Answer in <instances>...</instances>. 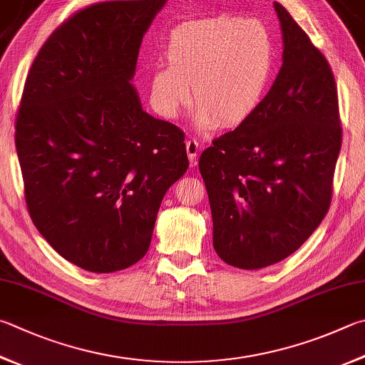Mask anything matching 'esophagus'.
I'll return each instance as SVG.
<instances>
[{"label": "esophagus", "instance_id": "1", "mask_svg": "<svg viewBox=\"0 0 365 365\" xmlns=\"http://www.w3.org/2000/svg\"><path fill=\"white\" fill-rule=\"evenodd\" d=\"M197 151H200V143L193 140V138H188V140H187V153H188L191 164H196Z\"/></svg>", "mask_w": 365, "mask_h": 365}]
</instances>
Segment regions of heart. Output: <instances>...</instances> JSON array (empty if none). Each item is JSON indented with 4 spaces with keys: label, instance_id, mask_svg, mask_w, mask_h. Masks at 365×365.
Segmentation results:
<instances>
[{
    "label": "heart",
    "instance_id": "1",
    "mask_svg": "<svg viewBox=\"0 0 365 365\" xmlns=\"http://www.w3.org/2000/svg\"><path fill=\"white\" fill-rule=\"evenodd\" d=\"M169 67L150 75V102L158 115L174 119L193 91L196 124L210 130L233 128L255 113L276 67V39L263 21L217 16L170 31Z\"/></svg>",
    "mask_w": 365,
    "mask_h": 365
}]
</instances>
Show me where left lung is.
Listing matches in <instances>:
<instances>
[{"label": "left lung", "instance_id": "8db88e82", "mask_svg": "<svg viewBox=\"0 0 365 365\" xmlns=\"http://www.w3.org/2000/svg\"><path fill=\"white\" fill-rule=\"evenodd\" d=\"M284 62L258 110L212 140L200 158L214 249L225 263H277L319 227L332 201L341 148L332 68L284 6L274 1Z\"/></svg>", "mask_w": 365, "mask_h": 365}]
</instances>
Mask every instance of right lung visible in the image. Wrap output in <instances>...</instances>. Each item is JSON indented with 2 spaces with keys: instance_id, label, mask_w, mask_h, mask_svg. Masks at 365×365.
<instances>
[{
  "instance_id": "add662e5",
  "label": "right lung",
  "mask_w": 365,
  "mask_h": 365,
  "mask_svg": "<svg viewBox=\"0 0 365 365\" xmlns=\"http://www.w3.org/2000/svg\"><path fill=\"white\" fill-rule=\"evenodd\" d=\"M165 1H105L46 39L26 75L16 148L33 223L65 260L111 273L147 254L165 191L188 169L182 129L129 83Z\"/></svg>"
}]
</instances>
